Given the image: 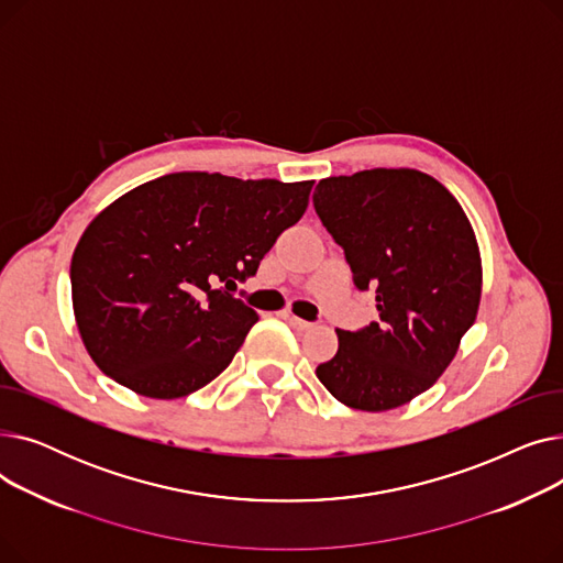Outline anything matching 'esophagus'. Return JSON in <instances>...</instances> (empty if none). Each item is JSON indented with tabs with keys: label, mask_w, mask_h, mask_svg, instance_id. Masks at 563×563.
Masks as SVG:
<instances>
[{
	"label": "esophagus",
	"mask_w": 563,
	"mask_h": 563,
	"mask_svg": "<svg viewBox=\"0 0 563 563\" xmlns=\"http://www.w3.org/2000/svg\"><path fill=\"white\" fill-rule=\"evenodd\" d=\"M283 317L291 323L294 329L297 331H308V329H312V323L310 321H306V319H301V317H297V314H291V312H283Z\"/></svg>",
	"instance_id": "esophagus-1"
}]
</instances>
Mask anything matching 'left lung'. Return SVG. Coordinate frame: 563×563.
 <instances>
[{
    "label": "left lung",
    "instance_id": "8db88e82",
    "mask_svg": "<svg viewBox=\"0 0 563 563\" xmlns=\"http://www.w3.org/2000/svg\"><path fill=\"white\" fill-rule=\"evenodd\" d=\"M314 212L353 283L376 291L378 321L338 331L317 378L349 408L380 412L429 390L454 361L482 299V257L459 200L416 168L327 177Z\"/></svg>",
    "mask_w": 563,
    "mask_h": 563
}]
</instances>
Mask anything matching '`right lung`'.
<instances>
[{
    "mask_svg": "<svg viewBox=\"0 0 563 563\" xmlns=\"http://www.w3.org/2000/svg\"><path fill=\"white\" fill-rule=\"evenodd\" d=\"M312 180L170 173L102 210L73 253V310L84 346L115 383L177 399L214 380L257 321L234 299Z\"/></svg>",
    "mask_w": 563,
    "mask_h": 563,
    "instance_id": "obj_1",
    "label": "right lung"
}]
</instances>
